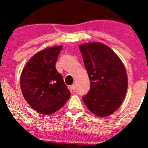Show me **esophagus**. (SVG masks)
Returning <instances> with one entry per match:
<instances>
[{
	"mask_svg": "<svg viewBox=\"0 0 148 148\" xmlns=\"http://www.w3.org/2000/svg\"><path fill=\"white\" fill-rule=\"evenodd\" d=\"M70 88L71 90H75V88H76V85L74 84H72V85H70Z\"/></svg>",
	"mask_w": 148,
	"mask_h": 148,
	"instance_id": "esophagus-1",
	"label": "esophagus"
}]
</instances>
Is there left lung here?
<instances>
[{"instance_id":"1","label":"left lung","mask_w":148,"mask_h":148,"mask_svg":"<svg viewBox=\"0 0 148 148\" xmlns=\"http://www.w3.org/2000/svg\"><path fill=\"white\" fill-rule=\"evenodd\" d=\"M78 47L90 80L84 103L97 116L107 117L116 111L125 99L128 87L125 67L114 51L103 43H83Z\"/></svg>"}]
</instances>
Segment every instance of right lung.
<instances>
[{"instance_id": "right-lung-1", "label": "right lung", "mask_w": 148, "mask_h": 148, "mask_svg": "<svg viewBox=\"0 0 148 148\" xmlns=\"http://www.w3.org/2000/svg\"><path fill=\"white\" fill-rule=\"evenodd\" d=\"M62 45L38 51L29 59L20 76L23 97L34 110L50 115L61 109L70 97V92L56 68Z\"/></svg>"}]
</instances>
